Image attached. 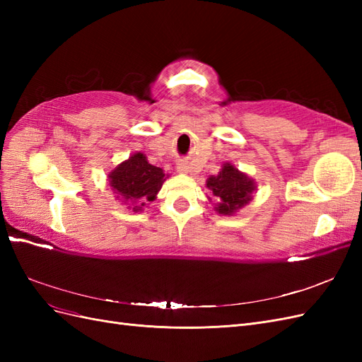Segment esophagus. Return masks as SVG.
Wrapping results in <instances>:
<instances>
[{"label":"esophagus","instance_id":"esophagus-1","mask_svg":"<svg viewBox=\"0 0 362 362\" xmlns=\"http://www.w3.org/2000/svg\"><path fill=\"white\" fill-rule=\"evenodd\" d=\"M177 170H178L180 173H187V170H189V166H187V163H178V166H177Z\"/></svg>","mask_w":362,"mask_h":362}]
</instances>
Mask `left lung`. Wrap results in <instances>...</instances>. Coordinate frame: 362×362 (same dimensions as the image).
Segmentation results:
<instances>
[{
	"label": "left lung",
	"instance_id": "8db88e82",
	"mask_svg": "<svg viewBox=\"0 0 362 362\" xmlns=\"http://www.w3.org/2000/svg\"><path fill=\"white\" fill-rule=\"evenodd\" d=\"M206 187L217 199L216 211L223 216H233L252 199L255 182L246 173L240 172L231 163H225L216 177L206 180Z\"/></svg>",
	"mask_w": 362,
	"mask_h": 362
}]
</instances>
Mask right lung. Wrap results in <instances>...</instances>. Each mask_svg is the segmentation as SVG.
I'll return each instance as SVG.
<instances>
[{"label": "right lung", "mask_w": 362, "mask_h": 362, "mask_svg": "<svg viewBox=\"0 0 362 362\" xmlns=\"http://www.w3.org/2000/svg\"><path fill=\"white\" fill-rule=\"evenodd\" d=\"M166 178L163 169L149 164L141 152H136L108 173V181L116 198L124 204L129 202L136 213L156 201Z\"/></svg>", "instance_id": "right-lung-1"}]
</instances>
